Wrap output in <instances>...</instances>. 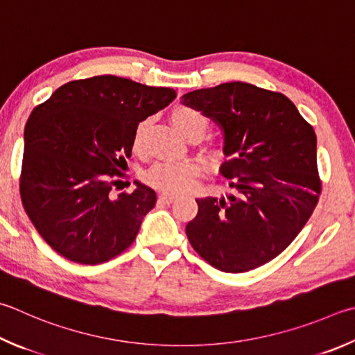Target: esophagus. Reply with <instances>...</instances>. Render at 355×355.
I'll list each match as a JSON object with an SVG mask.
<instances>
[{"mask_svg": "<svg viewBox=\"0 0 355 355\" xmlns=\"http://www.w3.org/2000/svg\"><path fill=\"white\" fill-rule=\"evenodd\" d=\"M158 200H159L161 203L169 205V203H172V202H175L177 196H175V194H169V192H163V194L158 196Z\"/></svg>", "mask_w": 355, "mask_h": 355, "instance_id": "1", "label": "esophagus"}]
</instances>
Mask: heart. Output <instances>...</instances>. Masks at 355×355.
Wrapping results in <instances>:
<instances>
[{
    "mask_svg": "<svg viewBox=\"0 0 355 355\" xmlns=\"http://www.w3.org/2000/svg\"><path fill=\"white\" fill-rule=\"evenodd\" d=\"M171 122L177 130L186 138L202 137L208 125L205 116L191 107L178 105L172 108L169 114ZM149 125V121H141L135 127L132 137V149L135 153H141L144 147V135ZM202 172V167L194 159H178V161H158L146 173L147 183L153 188L169 192L188 191L194 184L196 178Z\"/></svg>",
    "mask_w": 355,
    "mask_h": 355,
    "instance_id": "heart-1",
    "label": "heart"
}]
</instances>
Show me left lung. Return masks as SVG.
Instances as JSON below:
<instances>
[{
    "mask_svg": "<svg viewBox=\"0 0 355 355\" xmlns=\"http://www.w3.org/2000/svg\"><path fill=\"white\" fill-rule=\"evenodd\" d=\"M182 104L223 135L220 172L234 194L198 198L186 225L192 247L212 267L242 273L281 254L318 203L317 135L284 94L245 82L194 89Z\"/></svg>",
    "mask_w": 355,
    "mask_h": 355,
    "instance_id": "8db88e82",
    "label": "left lung"
}]
</instances>
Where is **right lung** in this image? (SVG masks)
Segmentation results:
<instances>
[{"instance_id": "add662e5", "label": "right lung", "mask_w": 355, "mask_h": 355, "mask_svg": "<svg viewBox=\"0 0 355 355\" xmlns=\"http://www.w3.org/2000/svg\"><path fill=\"white\" fill-rule=\"evenodd\" d=\"M173 99L172 88L94 76L65 83L32 110L20 192L31 222L57 253L96 266L133 243L157 194L135 182L132 194L114 196L116 175L132 155L135 127Z\"/></svg>"}]
</instances>
